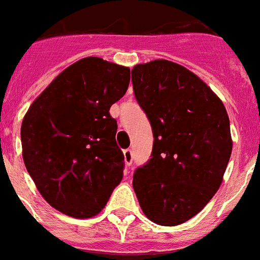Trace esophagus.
I'll return each instance as SVG.
<instances>
[{
  "label": "esophagus",
  "mask_w": 260,
  "mask_h": 260,
  "mask_svg": "<svg viewBox=\"0 0 260 260\" xmlns=\"http://www.w3.org/2000/svg\"><path fill=\"white\" fill-rule=\"evenodd\" d=\"M132 160H134V156H132V151L129 148L124 151V161H125L126 166H131L132 164Z\"/></svg>",
  "instance_id": "34e87169"
}]
</instances>
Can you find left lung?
Returning <instances> with one entry per match:
<instances>
[{
	"label": "left lung",
	"mask_w": 260,
	"mask_h": 260,
	"mask_svg": "<svg viewBox=\"0 0 260 260\" xmlns=\"http://www.w3.org/2000/svg\"><path fill=\"white\" fill-rule=\"evenodd\" d=\"M132 84L155 139L152 157L134 175L137 200L156 224H181L223 181L233 151L229 115L203 80L172 61L135 65Z\"/></svg>",
	"instance_id": "8db88e82"
}]
</instances>
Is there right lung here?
<instances>
[{
  "mask_svg": "<svg viewBox=\"0 0 260 260\" xmlns=\"http://www.w3.org/2000/svg\"><path fill=\"white\" fill-rule=\"evenodd\" d=\"M129 80L128 67L85 57L61 72L24 116L25 167L42 198L62 214L93 218L123 179L124 155L109 108Z\"/></svg>",
  "mask_w": 260,
  "mask_h": 260,
  "instance_id": "right-lung-1",
  "label": "right lung"
}]
</instances>
